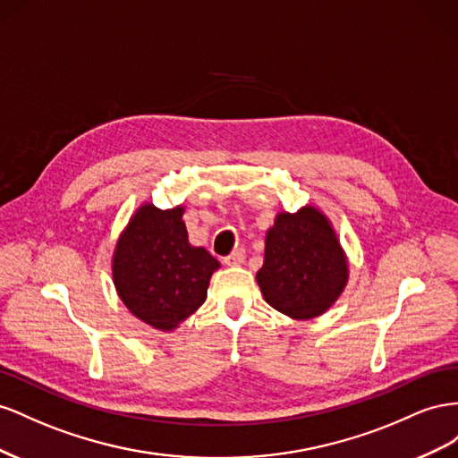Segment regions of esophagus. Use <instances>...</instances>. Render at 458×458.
<instances>
[{
	"mask_svg": "<svg viewBox=\"0 0 458 458\" xmlns=\"http://www.w3.org/2000/svg\"><path fill=\"white\" fill-rule=\"evenodd\" d=\"M245 260V250H236V251H232L226 259H225V263L228 265V267H236V265H242Z\"/></svg>",
	"mask_w": 458,
	"mask_h": 458,
	"instance_id": "esophagus-1",
	"label": "esophagus"
}]
</instances>
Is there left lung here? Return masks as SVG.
Masks as SVG:
<instances>
[{
	"label": "left lung",
	"mask_w": 458,
	"mask_h": 458,
	"mask_svg": "<svg viewBox=\"0 0 458 458\" xmlns=\"http://www.w3.org/2000/svg\"><path fill=\"white\" fill-rule=\"evenodd\" d=\"M257 282L270 307L297 320L320 317L334 305L347 284V259L318 208L276 216Z\"/></svg>",
	"instance_id": "left-lung-1"
}]
</instances>
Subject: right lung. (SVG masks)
<instances>
[{
	"label": "right lung",
	"instance_id": "right-lung-1",
	"mask_svg": "<svg viewBox=\"0 0 458 458\" xmlns=\"http://www.w3.org/2000/svg\"><path fill=\"white\" fill-rule=\"evenodd\" d=\"M184 208L161 211L141 205L116 242L113 280L134 317L171 332L198 310L207 297L218 260L188 242Z\"/></svg>",
	"mask_w": 458,
	"mask_h": 458
}]
</instances>
